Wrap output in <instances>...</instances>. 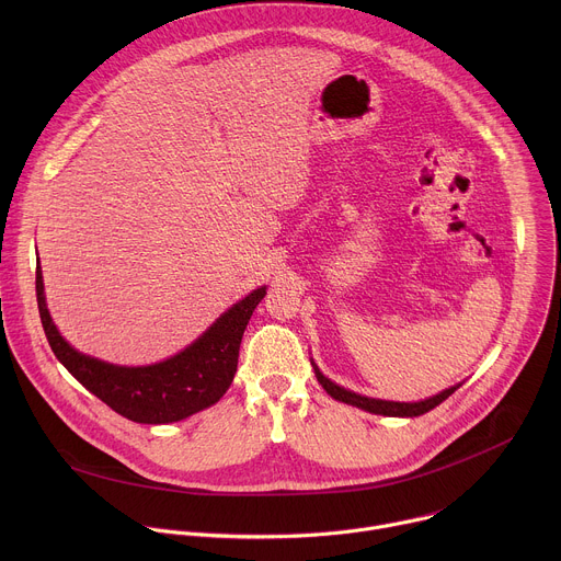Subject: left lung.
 Here are the masks:
<instances>
[{
    "instance_id": "left-lung-1",
    "label": "left lung",
    "mask_w": 561,
    "mask_h": 561,
    "mask_svg": "<svg viewBox=\"0 0 561 561\" xmlns=\"http://www.w3.org/2000/svg\"><path fill=\"white\" fill-rule=\"evenodd\" d=\"M312 368H314V377L317 381L324 386V390L337 399V402H344V404H351V407H357L362 411H368V413H375V415H388V417H420L428 411H433L435 407H439L444 399H448L461 383L457 386H450L446 390H442L439 394H433L428 399H422V402H386V399H375V397H366V394H357L353 390H346L342 386H337L335 381H331L329 377L322 375V370H319L314 366V362H310Z\"/></svg>"
}]
</instances>
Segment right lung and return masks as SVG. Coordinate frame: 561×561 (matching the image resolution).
Masks as SVG:
<instances>
[{"mask_svg":"<svg viewBox=\"0 0 561 561\" xmlns=\"http://www.w3.org/2000/svg\"><path fill=\"white\" fill-rule=\"evenodd\" d=\"M37 306L46 340L66 370L122 417L137 424L186 420L228 390L249 319L266 295V286L232 304L217 322L182 353L150 366H117L75 351L53 324L37 260Z\"/></svg>","mask_w":561,"mask_h":561,"instance_id":"1","label":"right lung"}]
</instances>
